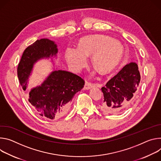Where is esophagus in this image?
Returning <instances> with one entry per match:
<instances>
[{
	"label": "esophagus",
	"instance_id": "34e87169",
	"mask_svg": "<svg viewBox=\"0 0 161 161\" xmlns=\"http://www.w3.org/2000/svg\"><path fill=\"white\" fill-rule=\"evenodd\" d=\"M95 84L90 82H88V81H86V83H85V85H84V90H89V89L92 88L93 86H94Z\"/></svg>",
	"mask_w": 161,
	"mask_h": 161
}]
</instances>
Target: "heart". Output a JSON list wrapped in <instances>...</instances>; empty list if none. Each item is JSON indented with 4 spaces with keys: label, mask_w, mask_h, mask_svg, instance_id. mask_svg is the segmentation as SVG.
I'll list each match as a JSON object with an SVG mask.
<instances>
[{
    "label": "heart",
    "mask_w": 161,
    "mask_h": 161,
    "mask_svg": "<svg viewBox=\"0 0 161 161\" xmlns=\"http://www.w3.org/2000/svg\"><path fill=\"white\" fill-rule=\"evenodd\" d=\"M122 52L120 43L109 37L95 35L82 38L77 48L68 47L66 58L73 69L79 71L86 63L85 57L92 55L93 64L101 71H108L118 61Z\"/></svg>",
    "instance_id": "b5f03b06"
}]
</instances>
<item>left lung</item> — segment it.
I'll return each mask as SVG.
<instances>
[{"label":"left lung","instance_id":"1","mask_svg":"<svg viewBox=\"0 0 161 161\" xmlns=\"http://www.w3.org/2000/svg\"><path fill=\"white\" fill-rule=\"evenodd\" d=\"M137 64L130 63L102 87L103 99L100 109L105 113L118 114L123 112L134 100L140 82Z\"/></svg>","mask_w":161,"mask_h":161}]
</instances>
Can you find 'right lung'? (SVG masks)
I'll list each match as a JSON object with an SVG mask.
<instances>
[{
    "instance_id": "add662e5",
    "label": "right lung",
    "mask_w": 161,
    "mask_h": 161,
    "mask_svg": "<svg viewBox=\"0 0 161 161\" xmlns=\"http://www.w3.org/2000/svg\"><path fill=\"white\" fill-rule=\"evenodd\" d=\"M58 48L48 39L37 40L24 50L17 68V75L23 90H26L27 79L33 64L38 59L56 56ZM85 84L80 76L63 70L53 71L43 83L31 91L29 102L41 116L50 119L62 117L68 111L74 95Z\"/></svg>"
}]
</instances>
